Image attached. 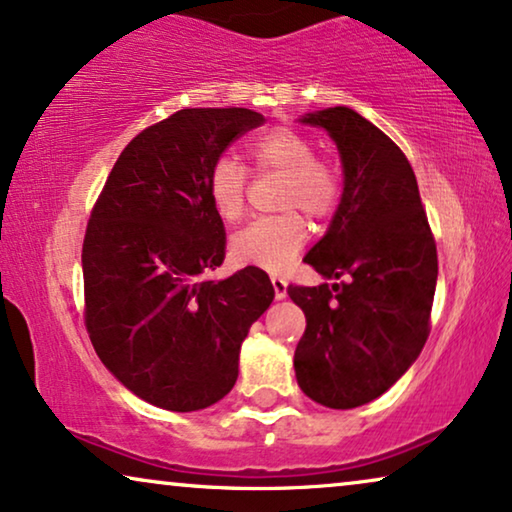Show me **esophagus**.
<instances>
[{
    "label": "esophagus",
    "instance_id": "esophagus-1",
    "mask_svg": "<svg viewBox=\"0 0 512 512\" xmlns=\"http://www.w3.org/2000/svg\"><path fill=\"white\" fill-rule=\"evenodd\" d=\"M270 282H272V289H275V298L277 300L286 298V279L279 277V275H272Z\"/></svg>",
    "mask_w": 512,
    "mask_h": 512
}]
</instances>
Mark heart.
<instances>
[{
	"mask_svg": "<svg viewBox=\"0 0 512 512\" xmlns=\"http://www.w3.org/2000/svg\"><path fill=\"white\" fill-rule=\"evenodd\" d=\"M247 153L256 172L282 174L279 209L237 230L230 254L237 263L263 270H282L305 244L307 223L296 209L314 221L328 219L342 200L338 167L317 158L312 139L293 128H270L254 137ZM207 198L223 221L240 219L247 200V170L235 156H219L207 172Z\"/></svg>",
	"mask_w": 512,
	"mask_h": 512,
	"instance_id": "b5f03b06",
	"label": "heart"
}]
</instances>
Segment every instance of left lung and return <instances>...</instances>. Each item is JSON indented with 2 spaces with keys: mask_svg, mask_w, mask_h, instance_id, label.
<instances>
[{
  "mask_svg": "<svg viewBox=\"0 0 512 512\" xmlns=\"http://www.w3.org/2000/svg\"><path fill=\"white\" fill-rule=\"evenodd\" d=\"M338 144L345 191L331 228L305 256L328 286L289 284L305 312L293 368L300 389L349 410L382 396L422 352L431 331L438 254L405 153L347 107L307 114Z\"/></svg>",
  "mask_w": 512,
  "mask_h": 512,
  "instance_id": "1",
  "label": "left lung"
}]
</instances>
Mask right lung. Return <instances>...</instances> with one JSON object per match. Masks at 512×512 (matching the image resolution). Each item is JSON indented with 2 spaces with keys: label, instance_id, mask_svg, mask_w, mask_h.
Returning a JSON list of instances; mask_svg holds the SVG:
<instances>
[{
  "label": "right lung",
  "instance_id": "obj_1",
  "mask_svg": "<svg viewBox=\"0 0 512 512\" xmlns=\"http://www.w3.org/2000/svg\"><path fill=\"white\" fill-rule=\"evenodd\" d=\"M265 121L242 107L181 109L118 156L83 237V319L123 387L172 412L221 401L237 380L242 340L275 289L247 265L212 282L226 230L207 198L216 158Z\"/></svg>",
  "mask_w": 512,
  "mask_h": 512
}]
</instances>
